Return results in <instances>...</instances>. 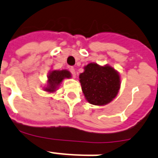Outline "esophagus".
Wrapping results in <instances>:
<instances>
[{
  "label": "esophagus",
  "mask_w": 158,
  "mask_h": 158,
  "mask_svg": "<svg viewBox=\"0 0 158 158\" xmlns=\"http://www.w3.org/2000/svg\"><path fill=\"white\" fill-rule=\"evenodd\" d=\"M69 71H70V73H71V75L74 78H75V76H76V74H75V69H74V68H73V67H70L69 68Z\"/></svg>",
  "instance_id": "obj_1"
}]
</instances>
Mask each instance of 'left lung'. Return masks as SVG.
<instances>
[{"instance_id":"obj_1","label":"left lung","mask_w":158,"mask_h":158,"mask_svg":"<svg viewBox=\"0 0 158 158\" xmlns=\"http://www.w3.org/2000/svg\"><path fill=\"white\" fill-rule=\"evenodd\" d=\"M79 82L85 98L93 105L102 106L115 98L120 89L119 74L109 65L90 63L79 74Z\"/></svg>"}]
</instances>
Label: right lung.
<instances>
[{
    "label": "right lung",
    "instance_id": "obj_1",
    "mask_svg": "<svg viewBox=\"0 0 158 158\" xmlns=\"http://www.w3.org/2000/svg\"><path fill=\"white\" fill-rule=\"evenodd\" d=\"M71 74L68 70H53L48 74V84L45 91L54 92L64 78H70Z\"/></svg>",
    "mask_w": 158,
    "mask_h": 158
}]
</instances>
